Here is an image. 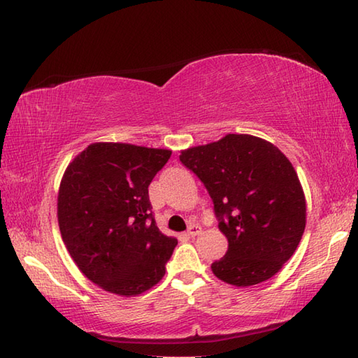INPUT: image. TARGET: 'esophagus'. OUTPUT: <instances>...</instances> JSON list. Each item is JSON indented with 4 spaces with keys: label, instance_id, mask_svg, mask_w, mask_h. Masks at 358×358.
<instances>
[{
    "label": "esophagus",
    "instance_id": "obj_1",
    "mask_svg": "<svg viewBox=\"0 0 358 358\" xmlns=\"http://www.w3.org/2000/svg\"><path fill=\"white\" fill-rule=\"evenodd\" d=\"M201 234V227L199 224H192L191 227L187 229V235L189 237H196V235Z\"/></svg>",
    "mask_w": 358,
    "mask_h": 358
}]
</instances>
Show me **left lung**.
Returning a JSON list of instances; mask_svg holds the SVG:
<instances>
[{"instance_id":"8db88e82","label":"left lung","mask_w":358,"mask_h":358,"mask_svg":"<svg viewBox=\"0 0 358 358\" xmlns=\"http://www.w3.org/2000/svg\"><path fill=\"white\" fill-rule=\"evenodd\" d=\"M180 162L208 189L229 243L210 266L214 275L238 287L275 275L306 226L305 192L283 152L254 135L227 134L181 150Z\"/></svg>"}]
</instances>
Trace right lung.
Segmentation results:
<instances>
[{
    "label": "right lung",
    "instance_id": "right-lung-1",
    "mask_svg": "<svg viewBox=\"0 0 358 358\" xmlns=\"http://www.w3.org/2000/svg\"><path fill=\"white\" fill-rule=\"evenodd\" d=\"M172 150L92 143L67 166L58 224L72 260L110 294L132 296L163 278L177 238L159 232L148 187Z\"/></svg>",
    "mask_w": 358,
    "mask_h": 358
}]
</instances>
